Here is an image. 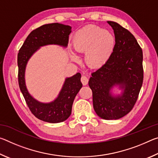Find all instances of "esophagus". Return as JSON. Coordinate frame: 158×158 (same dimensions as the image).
<instances>
[{
  "label": "esophagus",
  "instance_id": "1",
  "mask_svg": "<svg viewBox=\"0 0 158 158\" xmlns=\"http://www.w3.org/2000/svg\"><path fill=\"white\" fill-rule=\"evenodd\" d=\"M81 81L83 85H85L88 84V82H89V79H88V78H87L86 77L84 76V75H83L81 77Z\"/></svg>",
  "mask_w": 158,
  "mask_h": 158
}]
</instances>
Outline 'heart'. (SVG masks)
Returning <instances> with one entry per match:
<instances>
[{
    "label": "heart",
    "instance_id": "heart-1",
    "mask_svg": "<svg viewBox=\"0 0 158 158\" xmlns=\"http://www.w3.org/2000/svg\"><path fill=\"white\" fill-rule=\"evenodd\" d=\"M116 39L110 31L95 25H88L77 32L73 38L76 52L84 53V60L90 68H99L107 62L112 55ZM72 58L77 60L75 55Z\"/></svg>",
    "mask_w": 158,
    "mask_h": 158
}]
</instances>
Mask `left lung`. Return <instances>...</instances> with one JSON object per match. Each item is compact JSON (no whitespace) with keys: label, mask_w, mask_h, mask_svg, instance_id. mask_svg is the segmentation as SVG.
<instances>
[{"label":"left lung","mask_w":158,"mask_h":158,"mask_svg":"<svg viewBox=\"0 0 158 158\" xmlns=\"http://www.w3.org/2000/svg\"><path fill=\"white\" fill-rule=\"evenodd\" d=\"M107 23L114 32V50L107 62L91 74L89 85L98 116L116 120L129 113L137 100L143 79V52L129 31L114 21ZM115 85L123 90L121 95H111Z\"/></svg>","instance_id":"8db88e82"}]
</instances>
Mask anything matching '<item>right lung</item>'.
<instances>
[{"label":"right lung","instance_id":"obj_1","mask_svg":"<svg viewBox=\"0 0 158 158\" xmlns=\"http://www.w3.org/2000/svg\"><path fill=\"white\" fill-rule=\"evenodd\" d=\"M71 28L69 26L53 23L35 29L28 35L17 56L19 85L26 102L35 116L51 123L63 122L70 116L74 98L82 87L81 74L66 78L57 98L52 102L42 103L29 94L25 83V69L28 60L40 47L48 44L68 46Z\"/></svg>","mask_w":158,"mask_h":158}]
</instances>
